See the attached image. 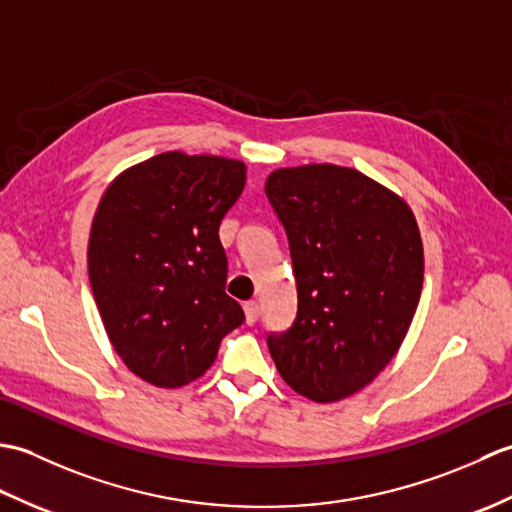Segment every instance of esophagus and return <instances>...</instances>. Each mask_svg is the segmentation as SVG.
<instances>
[{
    "label": "esophagus",
    "instance_id": "34e87169",
    "mask_svg": "<svg viewBox=\"0 0 512 512\" xmlns=\"http://www.w3.org/2000/svg\"><path fill=\"white\" fill-rule=\"evenodd\" d=\"M244 314H246V323L253 325L259 319V306L255 301H248L244 306Z\"/></svg>",
    "mask_w": 512,
    "mask_h": 512
}]
</instances>
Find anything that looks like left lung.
<instances>
[{"mask_svg":"<svg viewBox=\"0 0 512 512\" xmlns=\"http://www.w3.org/2000/svg\"><path fill=\"white\" fill-rule=\"evenodd\" d=\"M266 195L284 224L297 317L268 334L281 378L336 402L383 372L416 314L424 255L409 204L365 173L336 165L277 169Z\"/></svg>","mask_w":512,"mask_h":512,"instance_id":"obj_1","label":"left lung"}]
</instances>
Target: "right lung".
I'll return each mask as SVG.
<instances>
[{
  "instance_id": "right-lung-1",
  "label": "right lung",
  "mask_w": 512,
  "mask_h": 512,
  "mask_svg": "<svg viewBox=\"0 0 512 512\" xmlns=\"http://www.w3.org/2000/svg\"><path fill=\"white\" fill-rule=\"evenodd\" d=\"M246 184L242 160L165 151L125 169L96 209L88 275L116 354L156 387L200 378L244 310L224 292L220 222Z\"/></svg>"
}]
</instances>
